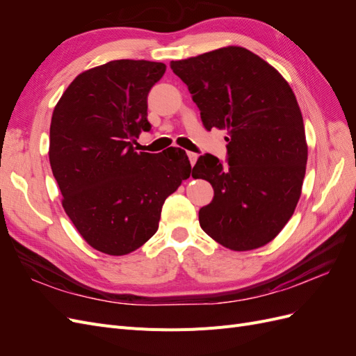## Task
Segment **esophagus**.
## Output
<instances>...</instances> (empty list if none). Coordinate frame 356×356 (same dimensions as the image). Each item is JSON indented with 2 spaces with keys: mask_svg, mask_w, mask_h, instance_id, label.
<instances>
[{
  "mask_svg": "<svg viewBox=\"0 0 356 356\" xmlns=\"http://www.w3.org/2000/svg\"><path fill=\"white\" fill-rule=\"evenodd\" d=\"M187 156H188V160H190L191 166H195L196 161H197V154L196 153H191V152H187Z\"/></svg>",
  "mask_w": 356,
  "mask_h": 356,
  "instance_id": "1",
  "label": "esophagus"
}]
</instances>
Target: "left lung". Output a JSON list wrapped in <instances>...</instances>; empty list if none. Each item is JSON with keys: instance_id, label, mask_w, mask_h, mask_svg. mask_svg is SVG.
<instances>
[{"instance_id": "8db88e82", "label": "left lung", "mask_w": 356, "mask_h": 356, "mask_svg": "<svg viewBox=\"0 0 356 356\" xmlns=\"http://www.w3.org/2000/svg\"><path fill=\"white\" fill-rule=\"evenodd\" d=\"M203 126L227 131V165L200 156L191 177L211 182L213 199L199 211L203 232L232 251H251L293 217L306 174L307 143L288 81L255 53L227 46L172 60Z\"/></svg>"}]
</instances>
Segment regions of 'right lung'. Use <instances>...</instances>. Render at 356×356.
Returning <instances> with one entry per match:
<instances>
[{
    "instance_id": "right-lung-1",
    "label": "right lung",
    "mask_w": 356,
    "mask_h": 356,
    "mask_svg": "<svg viewBox=\"0 0 356 356\" xmlns=\"http://www.w3.org/2000/svg\"><path fill=\"white\" fill-rule=\"evenodd\" d=\"M161 62L120 59L79 74L50 123L49 160L62 207L81 238L108 255H126L159 229L161 207L190 177L184 149L136 153L148 132L147 96Z\"/></svg>"
}]
</instances>
